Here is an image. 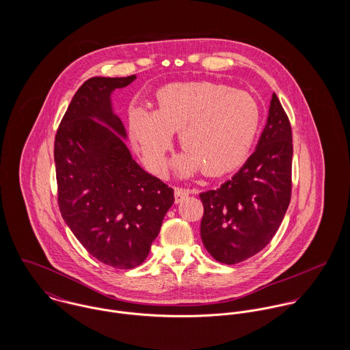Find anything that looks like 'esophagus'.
Segmentation results:
<instances>
[{
	"mask_svg": "<svg viewBox=\"0 0 350 350\" xmlns=\"http://www.w3.org/2000/svg\"><path fill=\"white\" fill-rule=\"evenodd\" d=\"M190 194V190L189 189H185V187H175V202L179 203L185 198H187Z\"/></svg>",
	"mask_w": 350,
	"mask_h": 350,
	"instance_id": "34e87169",
	"label": "esophagus"
}]
</instances>
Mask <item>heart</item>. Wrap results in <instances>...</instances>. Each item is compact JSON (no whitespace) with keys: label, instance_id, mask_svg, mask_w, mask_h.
Listing matches in <instances>:
<instances>
[{"label":"heart","instance_id":"1","mask_svg":"<svg viewBox=\"0 0 350 350\" xmlns=\"http://www.w3.org/2000/svg\"><path fill=\"white\" fill-rule=\"evenodd\" d=\"M260 106L245 92L213 82H179L161 88L154 111L132 109L131 142L150 170L163 174L174 132L185 154L175 163L180 174L203 170L219 176L247 159L260 128Z\"/></svg>","mask_w":350,"mask_h":350}]
</instances>
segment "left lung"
I'll use <instances>...</instances> for the list:
<instances>
[{
    "instance_id": "8db88e82",
    "label": "left lung",
    "mask_w": 350,
    "mask_h": 350,
    "mask_svg": "<svg viewBox=\"0 0 350 350\" xmlns=\"http://www.w3.org/2000/svg\"><path fill=\"white\" fill-rule=\"evenodd\" d=\"M293 152L291 122L273 93L256 150L232 179L200 194V237L217 261L241 262L271 243L291 200Z\"/></svg>"
}]
</instances>
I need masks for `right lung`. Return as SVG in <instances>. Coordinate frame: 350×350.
Returning <instances> with one entry per match:
<instances>
[{
  "label": "right lung",
  "instance_id": "right-lung-1",
  "mask_svg": "<svg viewBox=\"0 0 350 350\" xmlns=\"http://www.w3.org/2000/svg\"><path fill=\"white\" fill-rule=\"evenodd\" d=\"M135 78L88 79L70 102L53 144L63 219L85 250L117 269L135 268L147 258L175 200L174 189L140 168L116 135L125 136V128L111 111L110 93Z\"/></svg>",
  "mask_w": 350,
  "mask_h": 350
}]
</instances>
